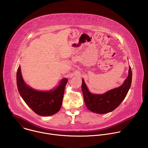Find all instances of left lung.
I'll use <instances>...</instances> for the list:
<instances>
[{"instance_id": "left-lung-1", "label": "left lung", "mask_w": 148, "mask_h": 148, "mask_svg": "<svg viewBox=\"0 0 148 148\" xmlns=\"http://www.w3.org/2000/svg\"><path fill=\"white\" fill-rule=\"evenodd\" d=\"M132 76L131 68L130 66L128 75L122 85L102 94L91 93L82 79L81 90L84 102L88 109L91 112L100 114H107L114 111L127 95L131 86Z\"/></svg>"}]
</instances>
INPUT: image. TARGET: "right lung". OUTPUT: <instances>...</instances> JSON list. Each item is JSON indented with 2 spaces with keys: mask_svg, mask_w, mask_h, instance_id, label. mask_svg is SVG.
Here are the masks:
<instances>
[{
  "mask_svg": "<svg viewBox=\"0 0 148 148\" xmlns=\"http://www.w3.org/2000/svg\"><path fill=\"white\" fill-rule=\"evenodd\" d=\"M16 77L20 95L36 114L47 116L55 114L60 110L65 87L68 81L67 78H63L54 90L41 91L33 89L25 82L21 73L20 66L17 69Z\"/></svg>",
  "mask_w": 148,
  "mask_h": 148,
  "instance_id": "add662e5",
  "label": "right lung"
}]
</instances>
